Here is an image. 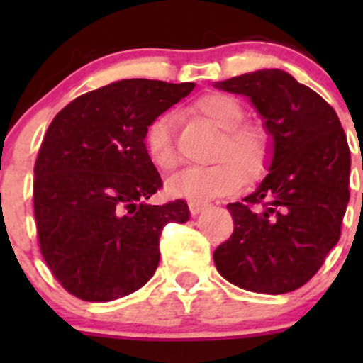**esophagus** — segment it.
<instances>
[{
	"label": "esophagus",
	"mask_w": 363,
	"mask_h": 363,
	"mask_svg": "<svg viewBox=\"0 0 363 363\" xmlns=\"http://www.w3.org/2000/svg\"><path fill=\"white\" fill-rule=\"evenodd\" d=\"M205 208V203H200V202H189V212H191L193 216L200 214Z\"/></svg>",
	"instance_id": "34e87169"
}]
</instances>
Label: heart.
<instances>
[{"label":"heart","mask_w":363,"mask_h":363,"mask_svg":"<svg viewBox=\"0 0 363 363\" xmlns=\"http://www.w3.org/2000/svg\"><path fill=\"white\" fill-rule=\"evenodd\" d=\"M193 112L205 117L223 131L216 151L218 163L211 167H191L179 172L168 181L167 189L175 199L189 202H208L239 191L244 182L256 181L265 172L270 155V142L258 126H244V108L230 94L211 93L193 104ZM175 116L163 112L145 130V149L152 163L161 170L177 164L174 140Z\"/></svg>","instance_id":"obj_1"}]
</instances>
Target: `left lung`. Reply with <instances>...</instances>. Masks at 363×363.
<instances>
[{"label": "left lung", "mask_w": 363, "mask_h": 363, "mask_svg": "<svg viewBox=\"0 0 363 363\" xmlns=\"http://www.w3.org/2000/svg\"><path fill=\"white\" fill-rule=\"evenodd\" d=\"M250 98L270 137V163L256 191L228 203L235 230L214 251L218 272L255 294L303 286L339 242L350 202L351 155L334 108L283 69L214 84Z\"/></svg>", "instance_id": "left-lung-1"}]
</instances>
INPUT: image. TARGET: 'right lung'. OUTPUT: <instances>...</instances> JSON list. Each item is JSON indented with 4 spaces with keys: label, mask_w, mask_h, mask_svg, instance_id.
<instances>
[{
    "label": "right lung",
    "mask_w": 363,
    "mask_h": 363,
    "mask_svg": "<svg viewBox=\"0 0 363 363\" xmlns=\"http://www.w3.org/2000/svg\"><path fill=\"white\" fill-rule=\"evenodd\" d=\"M195 84L126 79L89 91L50 123L35 163L40 251L65 290L111 302L144 286L160 263L167 223H186L184 200L151 205L161 177L145 149L152 119Z\"/></svg>",
    "instance_id": "obj_1"
}]
</instances>
